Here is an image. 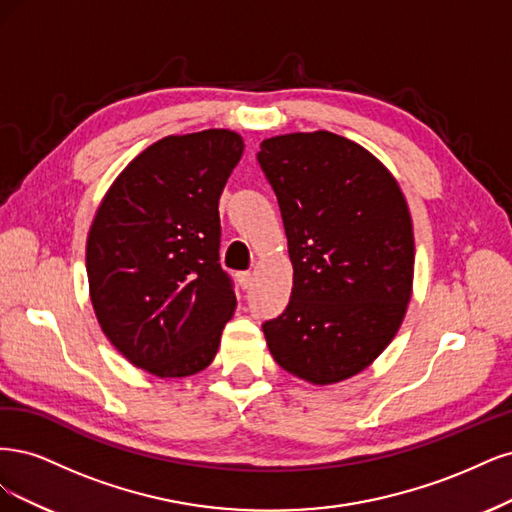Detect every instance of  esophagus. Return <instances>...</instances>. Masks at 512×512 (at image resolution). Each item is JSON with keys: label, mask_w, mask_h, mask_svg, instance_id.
Here are the masks:
<instances>
[{"label": "esophagus", "mask_w": 512, "mask_h": 512, "mask_svg": "<svg viewBox=\"0 0 512 512\" xmlns=\"http://www.w3.org/2000/svg\"><path fill=\"white\" fill-rule=\"evenodd\" d=\"M236 280H238V285L242 289H251L253 287V274L251 272H238Z\"/></svg>", "instance_id": "obj_1"}]
</instances>
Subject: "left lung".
Returning <instances> with one entry per match:
<instances>
[{
  "label": "left lung",
  "instance_id": "1",
  "mask_svg": "<svg viewBox=\"0 0 512 512\" xmlns=\"http://www.w3.org/2000/svg\"><path fill=\"white\" fill-rule=\"evenodd\" d=\"M283 214L291 300L261 325L276 364L315 385L366 370L406 315L415 240L404 195L364 146L332 131L261 142Z\"/></svg>",
  "mask_w": 512,
  "mask_h": 512
}]
</instances>
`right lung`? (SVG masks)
<instances>
[{"label": "right lung", "mask_w": 512, "mask_h": 512, "mask_svg": "<svg viewBox=\"0 0 512 512\" xmlns=\"http://www.w3.org/2000/svg\"><path fill=\"white\" fill-rule=\"evenodd\" d=\"M244 142L229 129L168 136L114 180L87 238L95 317L125 359L161 378L210 366L236 293L221 268L219 197Z\"/></svg>", "instance_id": "add662e5"}]
</instances>
